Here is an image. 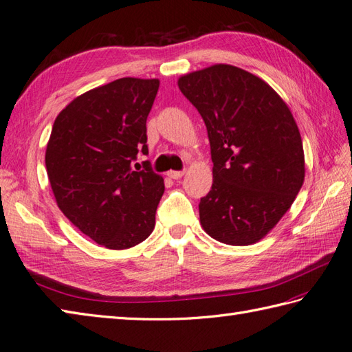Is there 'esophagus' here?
Masks as SVG:
<instances>
[{"mask_svg":"<svg viewBox=\"0 0 352 352\" xmlns=\"http://www.w3.org/2000/svg\"><path fill=\"white\" fill-rule=\"evenodd\" d=\"M184 175V170H169L168 172V177L172 178V180H178V178H182Z\"/></svg>","mask_w":352,"mask_h":352,"instance_id":"obj_1","label":"esophagus"}]
</instances>
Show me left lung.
<instances>
[{
  "instance_id": "obj_1",
  "label": "left lung",
  "mask_w": 352,
  "mask_h": 352,
  "mask_svg": "<svg viewBox=\"0 0 352 352\" xmlns=\"http://www.w3.org/2000/svg\"><path fill=\"white\" fill-rule=\"evenodd\" d=\"M178 88L208 128L213 183L199 223L213 239L250 245L292 208L305 155L287 103L258 76L229 64L183 74Z\"/></svg>"
}]
</instances>
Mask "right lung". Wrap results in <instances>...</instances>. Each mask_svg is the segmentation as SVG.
<instances>
[{
    "label": "right lung",
    "instance_id": "add662e5",
    "mask_svg": "<svg viewBox=\"0 0 352 352\" xmlns=\"http://www.w3.org/2000/svg\"><path fill=\"white\" fill-rule=\"evenodd\" d=\"M158 79L122 78L78 96L58 114L45 149V168L60 212L107 249L125 250L154 230L164 192L146 164V119Z\"/></svg>",
    "mask_w": 352,
    "mask_h": 352
}]
</instances>
